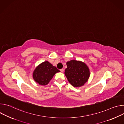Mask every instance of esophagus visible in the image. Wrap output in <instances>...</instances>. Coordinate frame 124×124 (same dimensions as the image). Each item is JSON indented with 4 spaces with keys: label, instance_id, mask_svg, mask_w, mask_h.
I'll return each instance as SVG.
<instances>
[{
    "label": "esophagus",
    "instance_id": "1",
    "mask_svg": "<svg viewBox=\"0 0 124 124\" xmlns=\"http://www.w3.org/2000/svg\"><path fill=\"white\" fill-rule=\"evenodd\" d=\"M60 71L61 73H63L64 72V69H62L60 70Z\"/></svg>",
    "mask_w": 124,
    "mask_h": 124
}]
</instances>
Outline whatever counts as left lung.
<instances>
[{
	"label": "left lung",
	"mask_w": 124,
	"mask_h": 124,
	"mask_svg": "<svg viewBox=\"0 0 124 124\" xmlns=\"http://www.w3.org/2000/svg\"><path fill=\"white\" fill-rule=\"evenodd\" d=\"M66 64L64 74L69 83L75 87L83 86L90 77L89 67L84 62L76 60L68 61Z\"/></svg>",
	"instance_id": "8db88e82"
}]
</instances>
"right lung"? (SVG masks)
Returning <instances> with one entry per match:
<instances>
[{
  "instance_id": "obj_1",
  "label": "right lung",
  "mask_w": 124,
  "mask_h": 124,
  "mask_svg": "<svg viewBox=\"0 0 124 124\" xmlns=\"http://www.w3.org/2000/svg\"><path fill=\"white\" fill-rule=\"evenodd\" d=\"M60 70L48 61L42 62L35 69L33 72V78L35 81L40 85H47L54 75Z\"/></svg>"
}]
</instances>
